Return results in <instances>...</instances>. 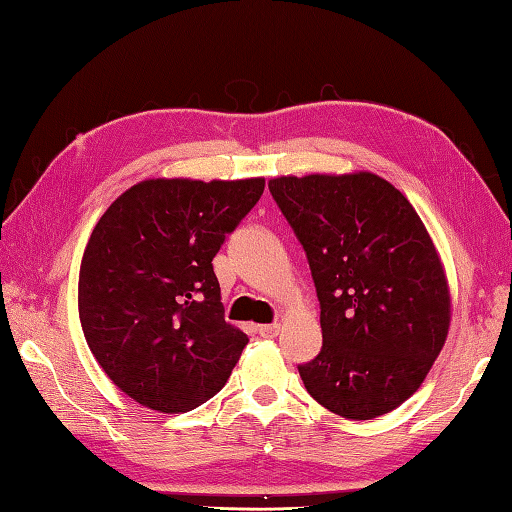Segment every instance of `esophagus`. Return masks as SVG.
Returning a JSON list of instances; mask_svg holds the SVG:
<instances>
[{
  "label": "esophagus",
  "mask_w": 512,
  "mask_h": 512,
  "mask_svg": "<svg viewBox=\"0 0 512 512\" xmlns=\"http://www.w3.org/2000/svg\"><path fill=\"white\" fill-rule=\"evenodd\" d=\"M258 333L263 338H274V336H278V333H280V325H278V322H271V325H260Z\"/></svg>",
  "instance_id": "esophagus-1"
}]
</instances>
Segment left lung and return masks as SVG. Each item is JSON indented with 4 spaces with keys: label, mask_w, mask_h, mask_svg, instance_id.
I'll return each mask as SVG.
<instances>
[{
    "label": "left lung",
    "mask_w": 512,
    "mask_h": 512,
    "mask_svg": "<svg viewBox=\"0 0 512 512\" xmlns=\"http://www.w3.org/2000/svg\"><path fill=\"white\" fill-rule=\"evenodd\" d=\"M280 212L305 249L322 349L298 364L318 404L373 420L409 400L444 347L451 294L406 196L371 172L278 176Z\"/></svg>",
    "instance_id": "obj_1"
}]
</instances>
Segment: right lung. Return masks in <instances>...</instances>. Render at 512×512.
Wrapping results in <instances>:
<instances>
[{
    "mask_svg": "<svg viewBox=\"0 0 512 512\" xmlns=\"http://www.w3.org/2000/svg\"><path fill=\"white\" fill-rule=\"evenodd\" d=\"M265 179H150L99 218L79 269L92 356L132 400L185 413L225 387L247 336L225 322L212 260Z\"/></svg>",
    "mask_w": 512,
    "mask_h": 512,
    "instance_id": "obj_1",
    "label": "right lung"
}]
</instances>
